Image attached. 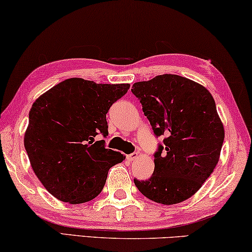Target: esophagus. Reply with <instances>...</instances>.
Wrapping results in <instances>:
<instances>
[{
	"label": "esophagus",
	"mask_w": 252,
	"mask_h": 252,
	"mask_svg": "<svg viewBox=\"0 0 252 252\" xmlns=\"http://www.w3.org/2000/svg\"><path fill=\"white\" fill-rule=\"evenodd\" d=\"M138 156H139L138 153H133V154L127 155L126 158H127V160H129V161H133V160H135V159L138 158Z\"/></svg>",
	"instance_id": "34e87169"
}]
</instances>
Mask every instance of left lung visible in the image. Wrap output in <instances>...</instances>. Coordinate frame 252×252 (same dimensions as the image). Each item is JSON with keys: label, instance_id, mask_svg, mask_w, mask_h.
Listing matches in <instances>:
<instances>
[{"label": "left lung", "instance_id": "8db88e82", "mask_svg": "<svg viewBox=\"0 0 252 252\" xmlns=\"http://www.w3.org/2000/svg\"><path fill=\"white\" fill-rule=\"evenodd\" d=\"M131 92L163 146L155 154V170L148 181L134 179L151 201L173 205L201 189L217 166L224 126L214 98L204 86L178 75L163 74L134 83Z\"/></svg>", "mask_w": 252, "mask_h": 252}]
</instances>
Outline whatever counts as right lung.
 I'll return each mask as SVG.
<instances>
[{
    "mask_svg": "<svg viewBox=\"0 0 252 252\" xmlns=\"http://www.w3.org/2000/svg\"><path fill=\"white\" fill-rule=\"evenodd\" d=\"M129 84H96L68 78L39 96L29 112L25 148L35 176L59 201H92L105 185L107 171L126 159L106 149V113Z\"/></svg>",
    "mask_w": 252,
    "mask_h": 252,
    "instance_id": "1",
    "label": "right lung"
}]
</instances>
